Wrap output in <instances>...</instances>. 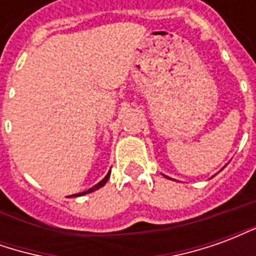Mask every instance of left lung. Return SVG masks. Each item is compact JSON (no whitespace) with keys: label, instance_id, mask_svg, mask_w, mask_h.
<instances>
[{"label":"left lung","instance_id":"8db88e82","mask_svg":"<svg viewBox=\"0 0 256 256\" xmlns=\"http://www.w3.org/2000/svg\"><path fill=\"white\" fill-rule=\"evenodd\" d=\"M167 178H168V177H167Z\"/></svg>","mask_w":256,"mask_h":256}]
</instances>
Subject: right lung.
<instances>
[{
  "instance_id": "right-lung-1",
  "label": "right lung",
  "mask_w": 256,
  "mask_h": 256,
  "mask_svg": "<svg viewBox=\"0 0 256 256\" xmlns=\"http://www.w3.org/2000/svg\"><path fill=\"white\" fill-rule=\"evenodd\" d=\"M110 174H111V170H110V172L106 174V177L102 178V180H101L100 182L97 184V185H94L93 188L88 189V190H84V192H82V193H76V194H72V196H82V194H86V193H92V192H94V190H97V189H100L101 186H104V185H106V181H108V178H110Z\"/></svg>"
}]
</instances>
